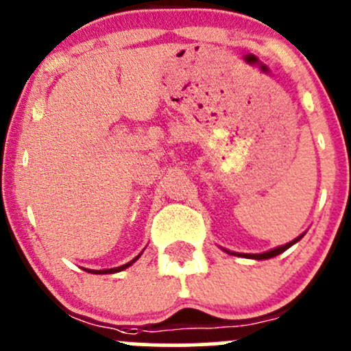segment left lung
Instances as JSON below:
<instances>
[{
	"label": "left lung",
	"mask_w": 351,
	"mask_h": 351,
	"mask_svg": "<svg viewBox=\"0 0 351 351\" xmlns=\"http://www.w3.org/2000/svg\"><path fill=\"white\" fill-rule=\"evenodd\" d=\"M302 237H303V234L298 235V237L295 239V240H292V242L285 243V245H282V247H277V249H271V250H269V252H263V254H235V252H230V250H226V252H227V254H230V255H239V257L255 258V261H267V258L277 257V255H280L282 252H285L287 249H290V247H292L293 243H297L298 240H300Z\"/></svg>",
	"instance_id": "obj_1"
}]
</instances>
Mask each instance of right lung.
<instances>
[{
  "label": "right lung",
  "instance_id": "1",
  "mask_svg": "<svg viewBox=\"0 0 351 351\" xmlns=\"http://www.w3.org/2000/svg\"><path fill=\"white\" fill-rule=\"evenodd\" d=\"M141 257V254L137 255L136 258H132L131 262H128V263H124V265H121V267H116V269H106V270H88L89 274H97V275H102V274H116V271H121V270H124V269H128L129 265H132L134 262L137 261V258Z\"/></svg>",
  "mask_w": 351,
  "mask_h": 351
}]
</instances>
